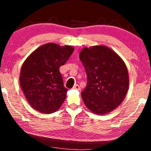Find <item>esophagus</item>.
<instances>
[{"mask_svg":"<svg viewBox=\"0 0 151 151\" xmlns=\"http://www.w3.org/2000/svg\"><path fill=\"white\" fill-rule=\"evenodd\" d=\"M73 89H77V90H80L81 89V87H80V86H79V85H78V84H76V85H74L73 86Z\"/></svg>","mask_w":151,"mask_h":151,"instance_id":"34e87169","label":"esophagus"}]
</instances>
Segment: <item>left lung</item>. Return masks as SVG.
Listing matches in <instances>:
<instances>
[{"mask_svg":"<svg viewBox=\"0 0 151 151\" xmlns=\"http://www.w3.org/2000/svg\"><path fill=\"white\" fill-rule=\"evenodd\" d=\"M79 59L85 69L87 84L81 92L86 108L104 115L118 108L129 90V77L122 58L105 45L84 47Z\"/></svg>","mask_w":151,"mask_h":151,"instance_id":"left-lung-1","label":"left lung"}]
</instances>
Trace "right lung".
Returning <instances> with one entry per match:
<instances>
[{"label":"right lung","mask_w":151,"mask_h":151,"mask_svg":"<svg viewBox=\"0 0 151 151\" xmlns=\"http://www.w3.org/2000/svg\"><path fill=\"white\" fill-rule=\"evenodd\" d=\"M74 48L49 42L40 46L26 58L20 72V84L32 109L50 114L61 107L67 96L60 72Z\"/></svg>","instance_id":"add662e5"}]
</instances>
